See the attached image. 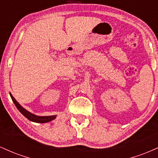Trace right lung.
Wrapping results in <instances>:
<instances>
[{"instance_id": "obj_1", "label": "right lung", "mask_w": 158, "mask_h": 158, "mask_svg": "<svg viewBox=\"0 0 158 158\" xmlns=\"http://www.w3.org/2000/svg\"><path fill=\"white\" fill-rule=\"evenodd\" d=\"M10 97L12 98V101H13L14 104L15 105L16 108L19 109V110L21 112V114L24 116L26 118H27L29 120L32 121V122L35 123H48L50 122V121L56 118V116H48V117H39V116H36L35 114L30 113L29 111H27V110H25L24 108H23L22 106H21V105L19 104L17 101L15 100V98L12 96V94H10Z\"/></svg>"}]
</instances>
